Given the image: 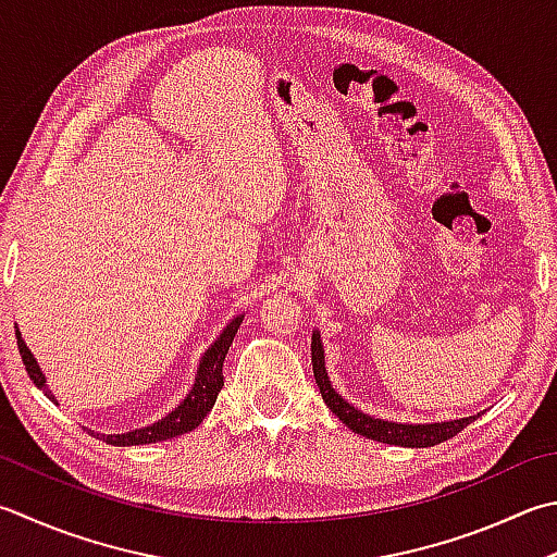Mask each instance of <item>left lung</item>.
Returning <instances> with one entry per match:
<instances>
[{
    "label": "left lung",
    "mask_w": 557,
    "mask_h": 557,
    "mask_svg": "<svg viewBox=\"0 0 557 557\" xmlns=\"http://www.w3.org/2000/svg\"><path fill=\"white\" fill-rule=\"evenodd\" d=\"M312 373H314V381H318L324 405H327L354 434L373 438V442L409 446V448L436 446L446 442V438L456 436L458 432H463V429L475 419V417H466V419H454V422H442V424H395V422H383V419H373L369 414L359 412V409L342 400V395L332 387L327 371H324V351H322V342L318 332L312 334Z\"/></svg>",
    "instance_id": "1"
}]
</instances>
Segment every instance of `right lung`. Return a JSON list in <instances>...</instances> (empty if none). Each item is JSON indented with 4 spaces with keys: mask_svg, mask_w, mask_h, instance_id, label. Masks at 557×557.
<instances>
[{
    "mask_svg": "<svg viewBox=\"0 0 557 557\" xmlns=\"http://www.w3.org/2000/svg\"><path fill=\"white\" fill-rule=\"evenodd\" d=\"M243 318H245V314H239V318L230 322L227 327L223 330V334H220V337L211 344V349L203 354L191 393L186 395V400L180 407H174L170 414L162 417L160 422H154L152 426L135 429V432H128V434H103L101 436L103 442L111 444V446H138V444L164 442V438L194 432V429L203 422V417L213 409L220 387H223V383H225L223 381V361H225V354L230 349V344H233L235 334L239 330V324H243ZM16 344H18V351H21V361H24L30 381H34L40 387V391H44L50 397V400L55 403V397L50 395L48 385H46L44 371H40V366L36 363L34 354L28 351L26 342L21 339L18 327H16Z\"/></svg>",
    "mask_w": 557,
    "mask_h": 557,
    "instance_id": "obj_1",
    "label": "right lung"
}]
</instances>
